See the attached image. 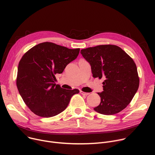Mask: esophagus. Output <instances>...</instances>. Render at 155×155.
Returning a JSON list of instances; mask_svg holds the SVG:
<instances>
[{
    "label": "esophagus",
    "mask_w": 155,
    "mask_h": 155,
    "mask_svg": "<svg viewBox=\"0 0 155 155\" xmlns=\"http://www.w3.org/2000/svg\"><path fill=\"white\" fill-rule=\"evenodd\" d=\"M80 94H82V95H89V93H88V92H84V91H80Z\"/></svg>",
    "instance_id": "obj_1"
}]
</instances>
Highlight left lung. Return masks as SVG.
Returning a JSON list of instances; mask_svg holds the SVG:
<instances>
[{
    "mask_svg": "<svg viewBox=\"0 0 155 155\" xmlns=\"http://www.w3.org/2000/svg\"><path fill=\"white\" fill-rule=\"evenodd\" d=\"M91 66L93 77L105 79L100 104L94 109L104 115H113L131 102L140 84L136 65L123 50L116 45H105L80 51Z\"/></svg>",
    "mask_w": 155,
    "mask_h": 155,
    "instance_id": "1",
    "label": "left lung"
}]
</instances>
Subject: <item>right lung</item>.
I'll list each match as a JSON object with an SVG mask.
<instances>
[{
    "instance_id": "add662e5",
    "label": "right lung",
    "mask_w": 155,
    "mask_h": 155,
    "mask_svg": "<svg viewBox=\"0 0 155 155\" xmlns=\"http://www.w3.org/2000/svg\"><path fill=\"white\" fill-rule=\"evenodd\" d=\"M80 48L69 49L45 42L31 48L21 59L16 85L24 103L37 116L50 117L68 106L78 89L67 90L56 85L55 75L77 58Z\"/></svg>"
}]
</instances>
